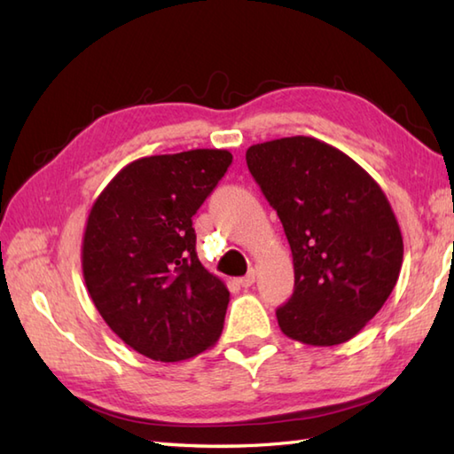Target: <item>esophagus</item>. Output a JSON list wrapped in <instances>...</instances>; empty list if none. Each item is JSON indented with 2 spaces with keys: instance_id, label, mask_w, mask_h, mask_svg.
I'll use <instances>...</instances> for the list:
<instances>
[{
  "instance_id": "1",
  "label": "esophagus",
  "mask_w": 454,
  "mask_h": 454,
  "mask_svg": "<svg viewBox=\"0 0 454 454\" xmlns=\"http://www.w3.org/2000/svg\"><path fill=\"white\" fill-rule=\"evenodd\" d=\"M255 278H257V273L254 271V269H252V271H247V275L246 277H242V278H239V285H242L244 288H249V286H252L254 283H255Z\"/></svg>"
}]
</instances>
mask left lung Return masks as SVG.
<instances>
[{
    "instance_id": "obj_1",
    "label": "left lung",
    "mask_w": 454,
    "mask_h": 454,
    "mask_svg": "<svg viewBox=\"0 0 454 454\" xmlns=\"http://www.w3.org/2000/svg\"><path fill=\"white\" fill-rule=\"evenodd\" d=\"M246 161L293 252L294 293L278 327L306 345L349 341L400 277L403 242L387 195L347 153L310 137L254 144Z\"/></svg>"
}]
</instances>
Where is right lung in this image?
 I'll list each match as a JSON object with an SVG mask.
<instances>
[{"label": "right lung", "instance_id": "right-lung-1", "mask_svg": "<svg viewBox=\"0 0 454 454\" xmlns=\"http://www.w3.org/2000/svg\"><path fill=\"white\" fill-rule=\"evenodd\" d=\"M232 163L189 150L124 166L95 199L82 269L101 317L134 351L185 361L218 341L230 293L199 262L192 216Z\"/></svg>", "mask_w": 454, "mask_h": 454}]
</instances>
